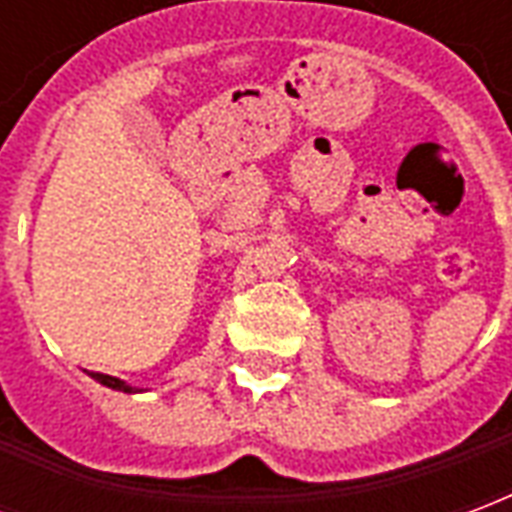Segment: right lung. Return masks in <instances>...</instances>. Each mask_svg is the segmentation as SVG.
Segmentation results:
<instances>
[{"instance_id":"right-lung-1","label":"right lung","mask_w":512,"mask_h":512,"mask_svg":"<svg viewBox=\"0 0 512 512\" xmlns=\"http://www.w3.org/2000/svg\"><path fill=\"white\" fill-rule=\"evenodd\" d=\"M90 376H93L98 384L109 386V389H117V392H128V395H131V392H142L139 386L126 384V381H120V378H115V376H104V373H90Z\"/></svg>"}]
</instances>
